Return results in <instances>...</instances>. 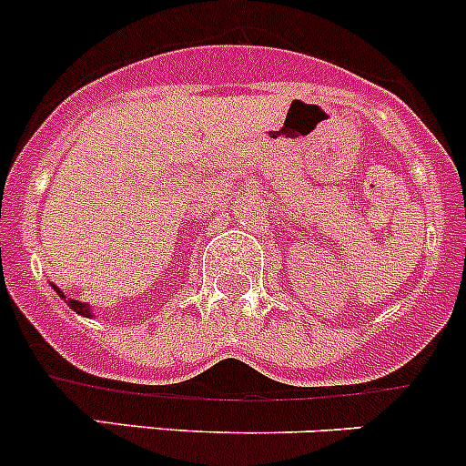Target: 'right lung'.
I'll list each match as a JSON object with an SVG mask.
<instances>
[{
	"mask_svg": "<svg viewBox=\"0 0 466 466\" xmlns=\"http://www.w3.org/2000/svg\"><path fill=\"white\" fill-rule=\"evenodd\" d=\"M54 290H56V293H58V295H60V298H63V299H65V302H67V304H69V307H72V309H74V311H76V313H81V316H86V318H92V309H89V307H87V304L78 302V299H72V298H67V295H65V293H63V290H58V286H54Z\"/></svg>",
	"mask_w": 466,
	"mask_h": 466,
	"instance_id": "obj_1",
	"label": "right lung"
}]
</instances>
